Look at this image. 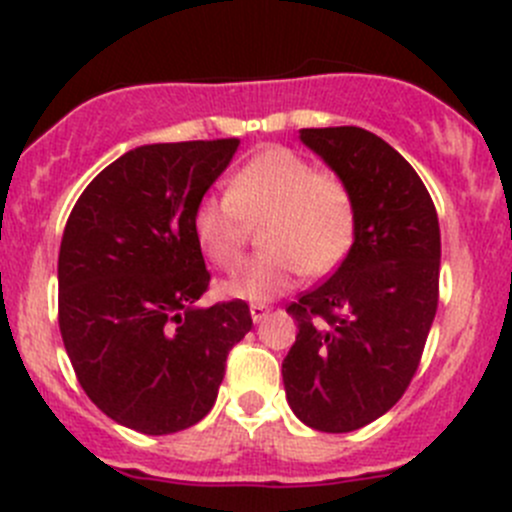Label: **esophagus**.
I'll use <instances>...</instances> for the list:
<instances>
[{
    "label": "esophagus",
    "mask_w": 512,
    "mask_h": 512,
    "mask_svg": "<svg viewBox=\"0 0 512 512\" xmlns=\"http://www.w3.org/2000/svg\"><path fill=\"white\" fill-rule=\"evenodd\" d=\"M250 314H252V322H262V319L267 317V314H270V307H267V304H250Z\"/></svg>",
    "instance_id": "obj_1"
}]
</instances>
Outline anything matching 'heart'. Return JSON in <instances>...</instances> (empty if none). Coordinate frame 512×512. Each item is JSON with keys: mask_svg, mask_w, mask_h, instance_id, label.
Here are the masks:
<instances>
[{"mask_svg": "<svg viewBox=\"0 0 512 512\" xmlns=\"http://www.w3.org/2000/svg\"><path fill=\"white\" fill-rule=\"evenodd\" d=\"M262 218L265 252L220 285L225 297L250 302L280 297L302 272L334 270L356 237L352 188L339 175L314 170L285 146H270L242 163L223 198L200 200L193 213L195 242L220 270H237L245 257L247 225Z\"/></svg>", "mask_w": 512, "mask_h": 512, "instance_id": "heart-1", "label": "heart"}]
</instances>
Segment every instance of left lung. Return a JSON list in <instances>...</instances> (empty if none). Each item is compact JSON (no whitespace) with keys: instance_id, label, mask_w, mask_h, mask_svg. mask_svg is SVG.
Wrapping results in <instances>:
<instances>
[{"instance_id":"8db88e82","label":"left lung","mask_w":512,"mask_h":512,"mask_svg":"<svg viewBox=\"0 0 512 512\" xmlns=\"http://www.w3.org/2000/svg\"><path fill=\"white\" fill-rule=\"evenodd\" d=\"M356 200V237L329 280L287 307L297 339L282 361L294 416L347 433L404 396L438 307L441 230L426 185L399 151L356 126L302 128Z\"/></svg>"}]
</instances>
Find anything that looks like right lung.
I'll list each match as a JSON object with an SVG mask.
<instances>
[{"mask_svg":"<svg viewBox=\"0 0 512 512\" xmlns=\"http://www.w3.org/2000/svg\"><path fill=\"white\" fill-rule=\"evenodd\" d=\"M240 141L153 143L113 160L76 200L59 250V329L81 389L148 436L183 431L218 399L252 329L242 299L198 307L210 285L193 213Z\"/></svg>","mask_w":512,"mask_h":512,"instance_id":"add662e5","label":"right lung"}]
</instances>
